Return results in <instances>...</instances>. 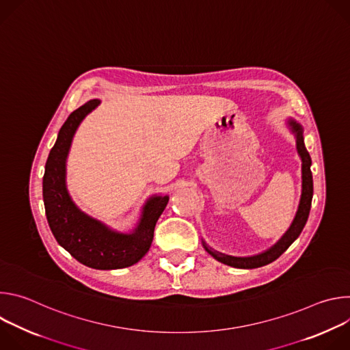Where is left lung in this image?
I'll return each mask as SVG.
<instances>
[{
	"instance_id": "left-lung-1",
	"label": "left lung",
	"mask_w": 350,
	"mask_h": 350,
	"mask_svg": "<svg viewBox=\"0 0 350 350\" xmlns=\"http://www.w3.org/2000/svg\"><path fill=\"white\" fill-rule=\"evenodd\" d=\"M286 126L289 127L291 133L295 135L296 139V151L299 158L302 161V193H301V201H299V206L296 211V215L293 217V221L291 223L289 228L285 231V234L273 245L267 251L254 255V256H231L221 254L216 249L211 247L204 239L202 245L205 251L213 256L217 262L224 263L227 266L235 267V269H258L262 266H266L275 259H278L286 249L291 246V243L301 235L312 206V199H313V176H312V159L305 146V138H304V127L301 123H297L292 118L286 120Z\"/></svg>"
}]
</instances>
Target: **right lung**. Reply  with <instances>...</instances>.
Here are the masks:
<instances>
[{"label": "right lung", "mask_w": 350, "mask_h": 350, "mask_svg": "<svg viewBox=\"0 0 350 350\" xmlns=\"http://www.w3.org/2000/svg\"><path fill=\"white\" fill-rule=\"evenodd\" d=\"M99 104V99H91L72 112L61 127L45 163L42 199L49 228L64 249L87 267L116 270L135 265L149 251L155 224L169 202V195L148 198L130 232L109 227L75 204L66 187V161L80 123Z\"/></svg>", "instance_id": "right-lung-1"}]
</instances>
